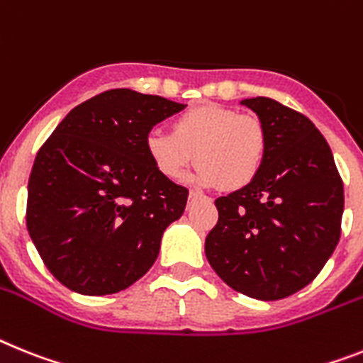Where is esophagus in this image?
Masks as SVG:
<instances>
[{
	"label": "esophagus",
	"instance_id": "1",
	"mask_svg": "<svg viewBox=\"0 0 363 363\" xmlns=\"http://www.w3.org/2000/svg\"><path fill=\"white\" fill-rule=\"evenodd\" d=\"M197 199H206V197L201 196V194H197V191H190V197H188V201H190V203H196Z\"/></svg>",
	"mask_w": 363,
	"mask_h": 363
}]
</instances>
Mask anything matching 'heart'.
Listing matches in <instances>:
<instances>
[{"instance_id":"heart-1","label":"heart","mask_w":363,"mask_h":363,"mask_svg":"<svg viewBox=\"0 0 363 363\" xmlns=\"http://www.w3.org/2000/svg\"><path fill=\"white\" fill-rule=\"evenodd\" d=\"M145 151L158 173L181 181L194 160L199 186L243 188L260 173L267 153V130L255 114L219 105H201L182 112L172 130L151 129Z\"/></svg>"}]
</instances>
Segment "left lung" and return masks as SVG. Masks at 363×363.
I'll list each match as a JSON object with an SVG mask.
<instances>
[{
  "instance_id": "obj_1",
  "label": "left lung",
  "mask_w": 363,
  "mask_h": 363,
  "mask_svg": "<svg viewBox=\"0 0 363 363\" xmlns=\"http://www.w3.org/2000/svg\"><path fill=\"white\" fill-rule=\"evenodd\" d=\"M267 130V153L247 186L218 197L205 240L225 284L260 301L308 286L342 234L343 182L327 140L299 112L269 97L242 99Z\"/></svg>"
}]
</instances>
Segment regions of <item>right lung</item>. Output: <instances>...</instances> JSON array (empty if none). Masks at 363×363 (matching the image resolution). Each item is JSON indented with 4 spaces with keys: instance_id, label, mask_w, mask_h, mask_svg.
Wrapping results in <instances>:
<instances>
[{
    "instance_id": "1",
    "label": "right lung",
    "mask_w": 363,
    "mask_h": 363,
    "mask_svg": "<svg viewBox=\"0 0 363 363\" xmlns=\"http://www.w3.org/2000/svg\"><path fill=\"white\" fill-rule=\"evenodd\" d=\"M184 106L108 90L69 111L42 145L27 186V230L60 284L111 295L151 269L188 190L157 172L145 135Z\"/></svg>"
}]
</instances>
